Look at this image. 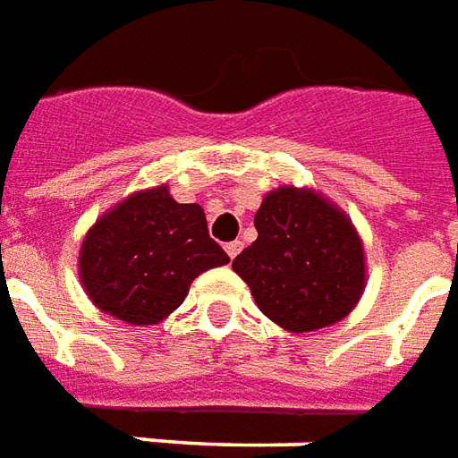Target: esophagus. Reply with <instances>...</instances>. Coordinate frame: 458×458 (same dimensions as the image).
Masks as SVG:
<instances>
[{"label": "esophagus", "instance_id": "esophagus-1", "mask_svg": "<svg viewBox=\"0 0 458 458\" xmlns=\"http://www.w3.org/2000/svg\"><path fill=\"white\" fill-rule=\"evenodd\" d=\"M240 250H242V242H240V240H233V242L225 245V252H228L230 259H235V257L240 255Z\"/></svg>", "mask_w": 458, "mask_h": 458}]
</instances>
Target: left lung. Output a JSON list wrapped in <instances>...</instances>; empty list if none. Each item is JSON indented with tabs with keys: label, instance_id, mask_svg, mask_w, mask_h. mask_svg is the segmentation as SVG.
<instances>
[{
	"label": "left lung",
	"instance_id": "1",
	"mask_svg": "<svg viewBox=\"0 0 458 458\" xmlns=\"http://www.w3.org/2000/svg\"><path fill=\"white\" fill-rule=\"evenodd\" d=\"M257 240L233 269L269 320L313 333L354 310L367 286L364 245L352 220L313 189L279 186L255 213Z\"/></svg>",
	"mask_w": 458,
	"mask_h": 458
}]
</instances>
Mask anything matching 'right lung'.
<instances>
[{"mask_svg": "<svg viewBox=\"0 0 458 458\" xmlns=\"http://www.w3.org/2000/svg\"><path fill=\"white\" fill-rule=\"evenodd\" d=\"M230 257L208 235L199 203L165 184L131 194L84 235L80 279L91 303L131 325H155L182 306L191 281Z\"/></svg>", "mask_w": 458, "mask_h": 458, "instance_id": "obj_1", "label": "right lung"}]
</instances>
